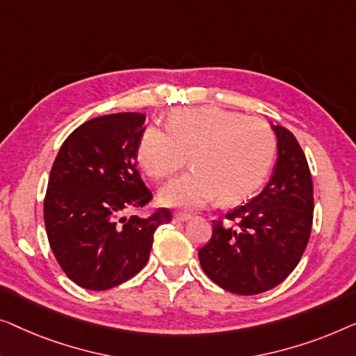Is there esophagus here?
Listing matches in <instances>:
<instances>
[{"label":"esophagus","mask_w":356,"mask_h":356,"mask_svg":"<svg viewBox=\"0 0 356 356\" xmlns=\"http://www.w3.org/2000/svg\"><path fill=\"white\" fill-rule=\"evenodd\" d=\"M190 219H192V214H187V213H176L172 216L174 222H185V221H190Z\"/></svg>","instance_id":"1"}]
</instances>
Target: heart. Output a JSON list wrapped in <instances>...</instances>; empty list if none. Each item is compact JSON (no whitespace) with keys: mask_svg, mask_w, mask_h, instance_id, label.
Returning <instances> with one entry per match:
<instances>
[{"mask_svg":"<svg viewBox=\"0 0 356 356\" xmlns=\"http://www.w3.org/2000/svg\"><path fill=\"white\" fill-rule=\"evenodd\" d=\"M187 154L193 169L164 185L159 202L192 211L219 195L230 203L257 192L273 168L276 137L263 119L203 106L174 113L168 132L148 127L137 149L140 166L156 180L177 172Z\"/></svg>","mask_w":356,"mask_h":356,"instance_id":"heart-1","label":"heart"}]
</instances>
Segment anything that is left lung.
I'll list each match as a JSON object with an SVG mask.
<instances>
[{
    "mask_svg": "<svg viewBox=\"0 0 356 356\" xmlns=\"http://www.w3.org/2000/svg\"><path fill=\"white\" fill-rule=\"evenodd\" d=\"M277 137L273 176L252 202L213 221L209 242L198 250L207 276L224 290L257 295L293 271L313 224V180L293 134L271 126Z\"/></svg>",
    "mask_w": 356,
    "mask_h": 356,
    "instance_id": "8db88e82",
    "label": "left lung"
}]
</instances>
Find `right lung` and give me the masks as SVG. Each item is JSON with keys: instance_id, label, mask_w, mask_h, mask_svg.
Returning <instances> with one entry per match:
<instances>
[{"instance_id": "add662e5", "label": "right lung", "mask_w": 356, "mask_h": 356, "mask_svg": "<svg viewBox=\"0 0 356 356\" xmlns=\"http://www.w3.org/2000/svg\"><path fill=\"white\" fill-rule=\"evenodd\" d=\"M145 119L106 114L64 140L49 172L43 203L49 247L66 276L88 290H108L134 277L148 261L154 230L171 221L158 209L138 218L124 213L153 198L137 171Z\"/></svg>"}]
</instances>
